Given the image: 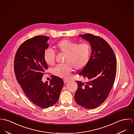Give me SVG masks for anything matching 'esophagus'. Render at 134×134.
Listing matches in <instances>:
<instances>
[{"mask_svg":"<svg viewBox=\"0 0 134 134\" xmlns=\"http://www.w3.org/2000/svg\"><path fill=\"white\" fill-rule=\"evenodd\" d=\"M69 80H68V79H64V83H67L68 82H69Z\"/></svg>","mask_w":134,"mask_h":134,"instance_id":"1","label":"esophagus"}]
</instances>
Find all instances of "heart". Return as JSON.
I'll return each instance as SVG.
<instances>
[{"mask_svg":"<svg viewBox=\"0 0 134 134\" xmlns=\"http://www.w3.org/2000/svg\"><path fill=\"white\" fill-rule=\"evenodd\" d=\"M57 49L60 52L66 54L64 65H59L53 69L54 74L61 78H68L73 68L76 70L83 69L87 64L90 55L91 49L87 43L79 44L72 41L64 39L58 42ZM55 52L51 49H47L44 53L45 62L49 65L54 63Z\"/></svg>","mask_w":134,"mask_h":134,"instance_id":"obj_1","label":"heart"}]
</instances>
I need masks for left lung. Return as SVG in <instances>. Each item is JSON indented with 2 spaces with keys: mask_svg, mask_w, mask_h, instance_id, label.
<instances>
[{
  "mask_svg": "<svg viewBox=\"0 0 134 134\" xmlns=\"http://www.w3.org/2000/svg\"><path fill=\"white\" fill-rule=\"evenodd\" d=\"M79 36L89 42L91 52L87 64L79 74L88 81H76L77 89L74 99L79 105L93 109L104 102L113 87L117 60L111 47L101 37L91 34Z\"/></svg>",
  "mask_w": 134,
  "mask_h": 134,
  "instance_id": "left-lung-1",
  "label": "left lung"
}]
</instances>
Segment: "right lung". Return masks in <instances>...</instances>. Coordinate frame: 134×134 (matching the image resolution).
<instances>
[{
  "mask_svg": "<svg viewBox=\"0 0 134 134\" xmlns=\"http://www.w3.org/2000/svg\"><path fill=\"white\" fill-rule=\"evenodd\" d=\"M49 37L36 36L20 46L14 60V71L17 81L25 94L33 103L47 108L59 100L64 85L63 80L52 75L50 82L42 80L48 66L44 59L48 47Z\"/></svg>",
  "mask_w": 134,
  "mask_h": 134,
  "instance_id": "1",
  "label": "right lung"
}]
</instances>
